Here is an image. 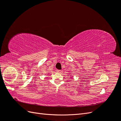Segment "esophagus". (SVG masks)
I'll list each match as a JSON object with an SVG mask.
<instances>
[{
    "label": "esophagus",
    "mask_w": 121,
    "mask_h": 121,
    "mask_svg": "<svg viewBox=\"0 0 121 121\" xmlns=\"http://www.w3.org/2000/svg\"><path fill=\"white\" fill-rule=\"evenodd\" d=\"M56 71H57V73H60V72H61L60 70H57Z\"/></svg>",
    "instance_id": "obj_1"
}]
</instances>
